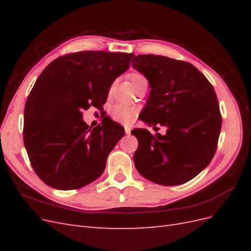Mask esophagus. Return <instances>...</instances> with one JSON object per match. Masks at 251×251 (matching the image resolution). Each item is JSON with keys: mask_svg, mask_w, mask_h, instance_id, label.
<instances>
[{"mask_svg": "<svg viewBox=\"0 0 251 251\" xmlns=\"http://www.w3.org/2000/svg\"><path fill=\"white\" fill-rule=\"evenodd\" d=\"M125 132H126V135L131 134V128H130V126H125Z\"/></svg>", "mask_w": 251, "mask_h": 251, "instance_id": "obj_1", "label": "esophagus"}]
</instances>
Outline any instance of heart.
<instances>
[{
	"mask_svg": "<svg viewBox=\"0 0 251 251\" xmlns=\"http://www.w3.org/2000/svg\"><path fill=\"white\" fill-rule=\"evenodd\" d=\"M130 79L133 83L134 88L138 85L139 82L147 80L146 77L143 76L142 74L138 72H133L130 74ZM136 109L131 108V107H126L125 104H115L111 110V116L114 120L118 121V123L121 124H130L131 121L135 118L136 116Z\"/></svg>",
	"mask_w": 251,
	"mask_h": 251,
	"instance_id": "b5f03b06",
	"label": "heart"
}]
</instances>
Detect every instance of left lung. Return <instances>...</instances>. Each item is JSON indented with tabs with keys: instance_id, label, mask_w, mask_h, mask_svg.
<instances>
[{
	"instance_id": "left-lung-1",
	"label": "left lung",
	"mask_w": 251,
	"mask_h": 251,
	"mask_svg": "<svg viewBox=\"0 0 251 251\" xmlns=\"http://www.w3.org/2000/svg\"><path fill=\"white\" fill-rule=\"evenodd\" d=\"M132 64L151 87L139 119L166 127L165 135L137 127L131 132L138 139L136 169L157 184H183L206 168L217 150L222 118L215 90L182 60L148 54L135 56Z\"/></svg>"
}]
</instances>
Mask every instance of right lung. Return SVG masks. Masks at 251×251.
Masks as SVG:
<instances>
[{"instance_id":"1","label":"right lung","mask_w":251,"mask_h":251,"mask_svg":"<svg viewBox=\"0 0 251 251\" xmlns=\"http://www.w3.org/2000/svg\"><path fill=\"white\" fill-rule=\"evenodd\" d=\"M133 53L81 51L50 63L36 79L24 110V144L34 172L47 185L69 191L100 177L125 135L109 118L89 127L82 110L102 109L113 81Z\"/></svg>"}]
</instances>
